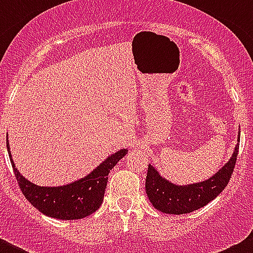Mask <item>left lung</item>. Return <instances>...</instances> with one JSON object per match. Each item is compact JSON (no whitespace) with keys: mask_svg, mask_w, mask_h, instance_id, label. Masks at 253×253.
Returning a JSON list of instances; mask_svg holds the SVG:
<instances>
[{"mask_svg":"<svg viewBox=\"0 0 253 253\" xmlns=\"http://www.w3.org/2000/svg\"><path fill=\"white\" fill-rule=\"evenodd\" d=\"M237 152H239V143L236 144L230 160L215 175L202 182L185 186L174 185L170 181L165 180L159 175L155 168L149 164L147 178H145V192L150 203L158 211L167 214L191 213L208 205L211 201L223 192L225 186L230 181L235 168Z\"/></svg>","mask_w":253,"mask_h":253,"instance_id":"1","label":"left lung"}]
</instances>
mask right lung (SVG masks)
Here are the masks:
<instances>
[{
	"label": "right lung",
	"instance_id": "obj_1",
	"mask_svg": "<svg viewBox=\"0 0 253 253\" xmlns=\"http://www.w3.org/2000/svg\"><path fill=\"white\" fill-rule=\"evenodd\" d=\"M9 159L17 182L24 197L45 215L63 220L82 219L90 215L103 202L108 175L128 150L121 149L104 160L96 169L81 180L57 187H42L23 177L12 160L7 139Z\"/></svg>",
	"mask_w": 253,
	"mask_h": 253
}]
</instances>
